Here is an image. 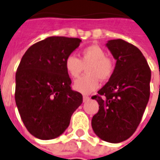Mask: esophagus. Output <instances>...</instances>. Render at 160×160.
Segmentation results:
<instances>
[{
    "mask_svg": "<svg viewBox=\"0 0 160 160\" xmlns=\"http://www.w3.org/2000/svg\"><path fill=\"white\" fill-rule=\"evenodd\" d=\"M90 100V98L88 96H83V102H87L88 101Z\"/></svg>",
    "mask_w": 160,
    "mask_h": 160,
    "instance_id": "1",
    "label": "esophagus"
}]
</instances>
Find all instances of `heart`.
<instances>
[{
    "mask_svg": "<svg viewBox=\"0 0 160 160\" xmlns=\"http://www.w3.org/2000/svg\"><path fill=\"white\" fill-rule=\"evenodd\" d=\"M65 69L72 78H77L86 68L87 73L74 82L73 88L79 92L89 94L99 88L100 80L107 81L114 73L113 60L106 56L100 46L89 45L80 51V58L68 55L65 59Z\"/></svg>",
    "mask_w": 160,
    "mask_h": 160,
    "instance_id": "obj_1",
    "label": "heart"
}]
</instances>
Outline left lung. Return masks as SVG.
I'll list each match as a JSON object with an SVG mask.
<instances>
[{"label": "left lung", "instance_id": "left-lung-1", "mask_svg": "<svg viewBox=\"0 0 160 160\" xmlns=\"http://www.w3.org/2000/svg\"><path fill=\"white\" fill-rule=\"evenodd\" d=\"M107 48L116 59L114 73L93 96L99 110L92 120L96 135L110 143L127 140L136 131L150 94L151 71L135 45L123 39H112Z\"/></svg>", "mask_w": 160, "mask_h": 160}]
</instances>
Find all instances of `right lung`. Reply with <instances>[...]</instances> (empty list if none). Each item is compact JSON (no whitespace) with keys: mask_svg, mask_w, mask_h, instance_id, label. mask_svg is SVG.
Listing matches in <instances>:
<instances>
[{"mask_svg":"<svg viewBox=\"0 0 160 160\" xmlns=\"http://www.w3.org/2000/svg\"><path fill=\"white\" fill-rule=\"evenodd\" d=\"M82 40L48 37L30 46L15 74V99L23 123L40 140L59 136L82 102V95L71 89L65 59Z\"/></svg>","mask_w":160,"mask_h":160,"instance_id":"right-lung-1","label":"right lung"}]
</instances>
